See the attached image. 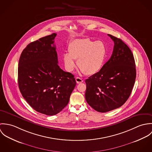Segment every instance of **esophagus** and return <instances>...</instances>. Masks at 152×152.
Listing matches in <instances>:
<instances>
[{"label":"esophagus","instance_id":"1","mask_svg":"<svg viewBox=\"0 0 152 152\" xmlns=\"http://www.w3.org/2000/svg\"><path fill=\"white\" fill-rule=\"evenodd\" d=\"M75 80H76V82H77V84H80V83H81L83 82V80L81 78H79V77H76Z\"/></svg>","mask_w":152,"mask_h":152}]
</instances>
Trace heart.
<instances>
[{"label":"heart","instance_id":"b5f03b06","mask_svg":"<svg viewBox=\"0 0 152 152\" xmlns=\"http://www.w3.org/2000/svg\"><path fill=\"white\" fill-rule=\"evenodd\" d=\"M107 54V46L102 41L95 42L89 39L75 40L69 44L68 54H64L63 61L69 72L75 67L74 60H77V66L82 72L92 75L102 68Z\"/></svg>","mask_w":152,"mask_h":152}]
</instances>
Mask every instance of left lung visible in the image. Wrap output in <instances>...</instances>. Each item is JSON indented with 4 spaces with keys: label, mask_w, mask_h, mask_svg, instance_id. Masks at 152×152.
<instances>
[{
    "label": "left lung",
    "mask_w": 152,
    "mask_h": 152,
    "mask_svg": "<svg viewBox=\"0 0 152 152\" xmlns=\"http://www.w3.org/2000/svg\"><path fill=\"white\" fill-rule=\"evenodd\" d=\"M112 54L99 72L86 80V99L95 110L107 112L118 108L128 100L136 79L133 55L121 39L110 34Z\"/></svg>",
    "instance_id": "1"
}]
</instances>
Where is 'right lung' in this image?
Masks as SVG:
<instances>
[{
	"instance_id": "obj_1",
	"label": "right lung",
	"mask_w": 152,
	"mask_h": 152,
	"mask_svg": "<svg viewBox=\"0 0 152 152\" xmlns=\"http://www.w3.org/2000/svg\"><path fill=\"white\" fill-rule=\"evenodd\" d=\"M56 33L31 42L23 50L18 84L23 97L37 112L54 115L67 105L76 86L74 75L58 65Z\"/></svg>"
}]
</instances>
